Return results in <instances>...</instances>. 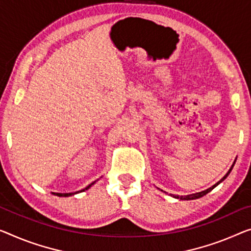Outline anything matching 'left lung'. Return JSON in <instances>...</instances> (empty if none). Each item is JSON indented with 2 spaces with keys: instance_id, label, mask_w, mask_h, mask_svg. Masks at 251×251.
Instances as JSON below:
<instances>
[{
  "instance_id": "8db88e82",
  "label": "left lung",
  "mask_w": 251,
  "mask_h": 251,
  "mask_svg": "<svg viewBox=\"0 0 251 251\" xmlns=\"http://www.w3.org/2000/svg\"><path fill=\"white\" fill-rule=\"evenodd\" d=\"M234 163L235 162H233V164H232V167H231L230 168V170L229 171H227V173H226V176H224V177L221 179V180H220V181H218V182H216V184L215 185H213L212 187H209V188L208 189H206V190H203V192H201V193H196V194H192V195H187V196H179V195H176V196H174L175 198H178V200H182V201H190V200H196V198H200V197H201V196H204V195H206V194L207 193H209V192H211V190L213 189V188H215V187L216 186H218L219 184H220V182H222L223 180H224V179H226V177H227V176H229V174L231 173V170H232V168H233V166H234Z\"/></svg>"
}]
</instances>
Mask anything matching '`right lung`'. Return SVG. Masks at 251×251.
<instances>
[{
  "instance_id": "1",
  "label": "right lung",
  "mask_w": 251,
  "mask_h": 251,
  "mask_svg": "<svg viewBox=\"0 0 251 251\" xmlns=\"http://www.w3.org/2000/svg\"><path fill=\"white\" fill-rule=\"evenodd\" d=\"M96 181H93V182H91V184H90L89 186H87L85 187L84 189H81V190H78V192H76V193H65V194H62V193H51V194H54V195H56V196H59V197H69V196H72V195H74V194H77V193H81V192H84V190H87V189H89L90 187H91L93 184H95Z\"/></svg>"
}]
</instances>
